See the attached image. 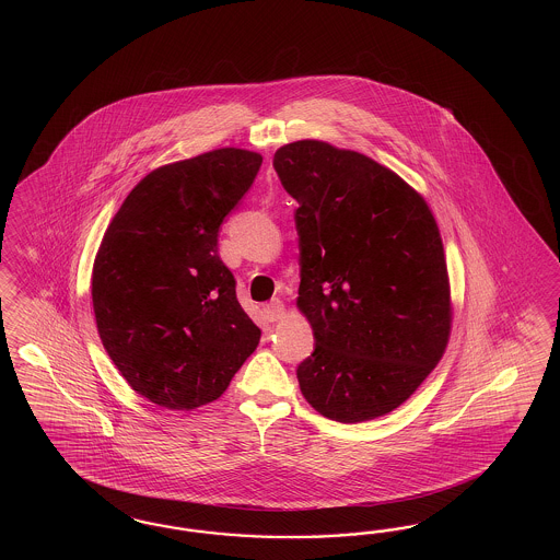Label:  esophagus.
<instances>
[{
	"label": "esophagus",
	"instance_id": "1",
	"mask_svg": "<svg viewBox=\"0 0 560 560\" xmlns=\"http://www.w3.org/2000/svg\"><path fill=\"white\" fill-rule=\"evenodd\" d=\"M262 312H265V318L269 323H279L285 316V307H283L281 300H271L269 304L262 307Z\"/></svg>",
	"mask_w": 560,
	"mask_h": 560
}]
</instances>
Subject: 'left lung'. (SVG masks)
Masks as SVG:
<instances>
[{
    "label": "left lung",
    "instance_id": "left-lung-1",
    "mask_svg": "<svg viewBox=\"0 0 560 560\" xmlns=\"http://www.w3.org/2000/svg\"><path fill=\"white\" fill-rule=\"evenodd\" d=\"M272 166L300 203L298 307L314 353L305 400L339 423L400 407L440 363L452 328L440 228L423 197L372 158L302 139Z\"/></svg>",
    "mask_w": 560,
    "mask_h": 560
}]
</instances>
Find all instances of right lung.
I'll list each match as a JSON object with an SVG mask.
<instances>
[{
    "instance_id": "obj_1",
    "label": "right lung",
    "mask_w": 560,
    "mask_h": 560,
    "mask_svg": "<svg viewBox=\"0 0 560 560\" xmlns=\"http://www.w3.org/2000/svg\"><path fill=\"white\" fill-rule=\"evenodd\" d=\"M260 164V153L221 148L155 168L102 237L92 271L98 335L129 386L158 407L218 400L260 340L218 253L221 223Z\"/></svg>"
}]
</instances>
